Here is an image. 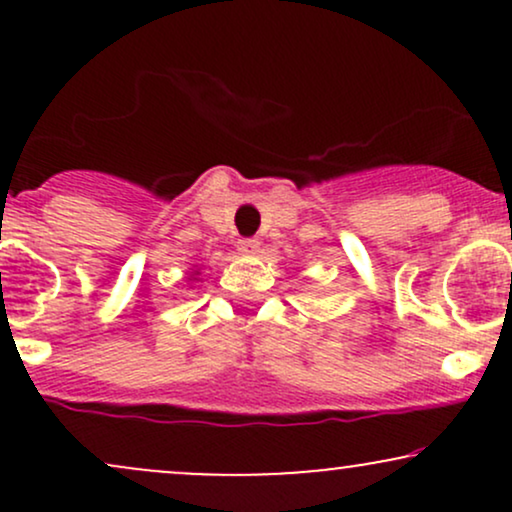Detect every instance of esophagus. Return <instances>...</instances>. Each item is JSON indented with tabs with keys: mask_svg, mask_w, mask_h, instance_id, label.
I'll use <instances>...</instances> for the list:
<instances>
[{
	"mask_svg": "<svg viewBox=\"0 0 512 512\" xmlns=\"http://www.w3.org/2000/svg\"><path fill=\"white\" fill-rule=\"evenodd\" d=\"M238 250L243 252V255H257V252H260V243H257L255 238H245L238 243Z\"/></svg>",
	"mask_w": 512,
	"mask_h": 512,
	"instance_id": "obj_1",
	"label": "esophagus"
}]
</instances>
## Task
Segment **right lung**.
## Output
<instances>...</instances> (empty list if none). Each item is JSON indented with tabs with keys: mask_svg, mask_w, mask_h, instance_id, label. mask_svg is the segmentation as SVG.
Here are the masks:
<instances>
[{
	"mask_svg": "<svg viewBox=\"0 0 512 512\" xmlns=\"http://www.w3.org/2000/svg\"><path fill=\"white\" fill-rule=\"evenodd\" d=\"M197 276H199V269H195V272H192L190 276H187V279H190V281H199V279H197Z\"/></svg>",
	"mask_w": 512,
	"mask_h": 512,
	"instance_id": "1",
	"label": "right lung"
}]
</instances>
